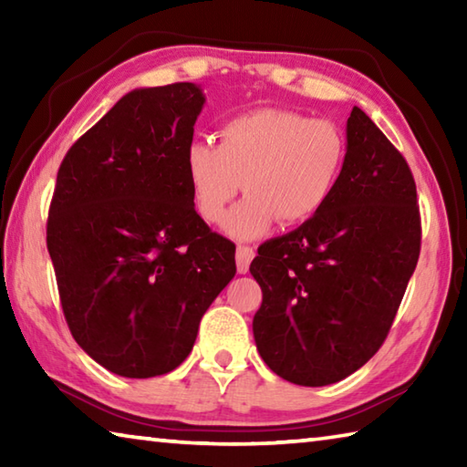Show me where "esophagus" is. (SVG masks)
I'll return each mask as SVG.
<instances>
[{
  "mask_svg": "<svg viewBox=\"0 0 467 467\" xmlns=\"http://www.w3.org/2000/svg\"><path fill=\"white\" fill-rule=\"evenodd\" d=\"M253 257H255V251L251 247H244V244H239V247H236V270H239V274L249 272Z\"/></svg>",
  "mask_w": 467,
  "mask_h": 467,
  "instance_id": "obj_1",
  "label": "esophagus"
}]
</instances>
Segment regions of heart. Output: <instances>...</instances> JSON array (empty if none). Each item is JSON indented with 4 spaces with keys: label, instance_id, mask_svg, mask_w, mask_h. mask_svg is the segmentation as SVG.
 <instances>
[{
    "label": "heart",
    "instance_id": "b5f03b06",
    "mask_svg": "<svg viewBox=\"0 0 467 467\" xmlns=\"http://www.w3.org/2000/svg\"><path fill=\"white\" fill-rule=\"evenodd\" d=\"M218 140V146L189 144L185 175L197 214L208 224L223 223L243 187L247 197L224 223L236 241L259 239L275 223L295 226L317 216L336 193L348 152L336 123L278 107L231 117Z\"/></svg>",
    "mask_w": 467,
    "mask_h": 467
}]
</instances>
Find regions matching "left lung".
Instances as JSON below:
<instances>
[{
    "label": "left lung",
    "mask_w": 467,
    "mask_h": 467,
    "mask_svg": "<svg viewBox=\"0 0 467 467\" xmlns=\"http://www.w3.org/2000/svg\"><path fill=\"white\" fill-rule=\"evenodd\" d=\"M346 164L317 216L257 249L264 292L253 317L259 357L305 387L337 383L385 342L420 255V214L408 162L358 107L346 123Z\"/></svg>",
    "instance_id": "obj_1"
}]
</instances>
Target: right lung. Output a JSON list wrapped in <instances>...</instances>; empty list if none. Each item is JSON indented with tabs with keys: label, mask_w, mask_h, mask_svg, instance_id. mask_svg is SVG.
Instances as JSON below:
<instances>
[{
	"label": "right lung",
	"mask_w": 467,
	"mask_h": 467,
	"mask_svg": "<svg viewBox=\"0 0 467 467\" xmlns=\"http://www.w3.org/2000/svg\"><path fill=\"white\" fill-rule=\"evenodd\" d=\"M200 86L136 88L63 158L47 249L82 350L121 377L171 373L234 278V243L195 212L185 154Z\"/></svg>",
	"instance_id": "1"
}]
</instances>
